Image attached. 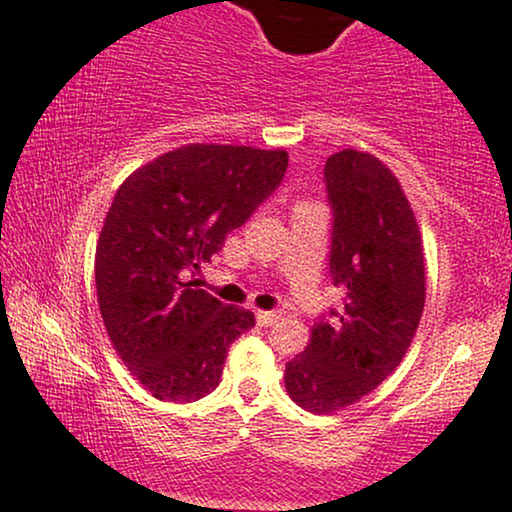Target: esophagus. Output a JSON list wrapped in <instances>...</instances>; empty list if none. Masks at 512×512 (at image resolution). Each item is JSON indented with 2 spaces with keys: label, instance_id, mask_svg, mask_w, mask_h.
<instances>
[{
  "label": "esophagus",
  "instance_id": "obj_1",
  "mask_svg": "<svg viewBox=\"0 0 512 512\" xmlns=\"http://www.w3.org/2000/svg\"><path fill=\"white\" fill-rule=\"evenodd\" d=\"M281 318V311H257V323L260 325H274Z\"/></svg>",
  "mask_w": 512,
  "mask_h": 512
}]
</instances>
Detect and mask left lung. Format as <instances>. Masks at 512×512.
<instances>
[{
	"label": "left lung",
	"instance_id": "obj_1",
	"mask_svg": "<svg viewBox=\"0 0 512 512\" xmlns=\"http://www.w3.org/2000/svg\"><path fill=\"white\" fill-rule=\"evenodd\" d=\"M325 182L335 213L330 274L344 306L311 327L283 377L313 414L358 403L403 363L426 302L421 231L393 170L349 147L325 161Z\"/></svg>",
	"mask_w": 512,
	"mask_h": 512
}]
</instances>
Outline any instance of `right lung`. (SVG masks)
I'll list each match as a JSON object with an SVG mask.
<instances>
[{
  "mask_svg": "<svg viewBox=\"0 0 512 512\" xmlns=\"http://www.w3.org/2000/svg\"><path fill=\"white\" fill-rule=\"evenodd\" d=\"M285 168V149L194 142L117 189L95 245V290L109 342L156 400L208 395L229 344L255 325L252 311L222 304L187 276L281 185Z\"/></svg>",
  "mask_w": 512,
  "mask_h": 512,
  "instance_id": "add662e5",
  "label": "right lung"
}]
</instances>
